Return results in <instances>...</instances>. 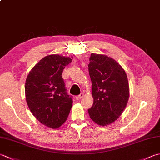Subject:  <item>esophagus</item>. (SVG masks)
<instances>
[{
    "mask_svg": "<svg viewBox=\"0 0 160 160\" xmlns=\"http://www.w3.org/2000/svg\"><path fill=\"white\" fill-rule=\"evenodd\" d=\"M83 96H84V93H81L80 94L76 96V100H78V101H79V100H80L81 98H82Z\"/></svg>",
    "mask_w": 160,
    "mask_h": 160,
    "instance_id": "esophagus-1",
    "label": "esophagus"
}]
</instances>
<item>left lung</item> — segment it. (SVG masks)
<instances>
[{
	"mask_svg": "<svg viewBox=\"0 0 160 160\" xmlns=\"http://www.w3.org/2000/svg\"><path fill=\"white\" fill-rule=\"evenodd\" d=\"M89 61L93 103L88 112L96 123L107 126L120 117L127 105V75L117 62L107 55L92 53Z\"/></svg>",
	"mask_w": 160,
	"mask_h": 160,
	"instance_id": "left-lung-1",
	"label": "left lung"
}]
</instances>
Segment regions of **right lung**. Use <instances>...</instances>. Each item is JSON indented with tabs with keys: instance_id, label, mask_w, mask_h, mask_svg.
<instances>
[{
	"instance_id": "obj_1",
	"label": "right lung",
	"mask_w": 160,
	"mask_h": 160,
	"mask_svg": "<svg viewBox=\"0 0 160 160\" xmlns=\"http://www.w3.org/2000/svg\"><path fill=\"white\" fill-rule=\"evenodd\" d=\"M71 62L70 58L48 55L34 66L26 78L25 92L30 110L40 123L53 129L67 119L73 104L62 76Z\"/></svg>"
}]
</instances>
